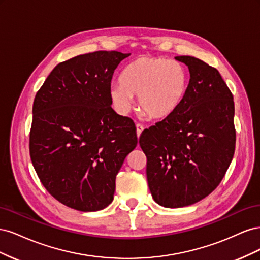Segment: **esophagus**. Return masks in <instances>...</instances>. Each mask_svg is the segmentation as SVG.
<instances>
[{"mask_svg": "<svg viewBox=\"0 0 260 260\" xmlns=\"http://www.w3.org/2000/svg\"><path fill=\"white\" fill-rule=\"evenodd\" d=\"M136 128H137V136H138V138H140L141 133H142V131L144 130L143 124H141V123H137V124H136Z\"/></svg>", "mask_w": 260, "mask_h": 260, "instance_id": "34e87169", "label": "esophagus"}]
</instances>
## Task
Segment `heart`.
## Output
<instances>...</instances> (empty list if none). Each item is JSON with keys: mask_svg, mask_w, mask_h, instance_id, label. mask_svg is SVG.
Returning a JSON list of instances; mask_svg holds the SVG:
<instances>
[{"mask_svg": "<svg viewBox=\"0 0 260 260\" xmlns=\"http://www.w3.org/2000/svg\"><path fill=\"white\" fill-rule=\"evenodd\" d=\"M188 84L185 68L179 61L162 57L141 56L127 66L121 83L109 88L114 107L125 114L132 106L133 96L145 115L155 119L170 116L182 103Z\"/></svg>", "mask_w": 260, "mask_h": 260, "instance_id": "b5f03b06", "label": "heart"}]
</instances>
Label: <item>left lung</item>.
I'll list each match as a JSON object with an SVG mask.
<instances>
[{
  "instance_id": "obj_1",
  "label": "left lung",
  "mask_w": 260,
  "mask_h": 260,
  "mask_svg": "<svg viewBox=\"0 0 260 260\" xmlns=\"http://www.w3.org/2000/svg\"><path fill=\"white\" fill-rule=\"evenodd\" d=\"M190 70L182 103L145 129L139 143L154 201L179 208L205 199L221 182L235 149L233 95L214 67L177 56Z\"/></svg>"
}]
</instances>
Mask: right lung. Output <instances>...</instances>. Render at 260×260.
Returning <instances> with one entry per match:
<instances>
[{
	"label": "right lung",
	"mask_w": 260,
	"mask_h": 260,
	"mask_svg": "<svg viewBox=\"0 0 260 260\" xmlns=\"http://www.w3.org/2000/svg\"><path fill=\"white\" fill-rule=\"evenodd\" d=\"M129 55L96 51L59 62L36 94L31 161L46 191L67 207H107L138 144L135 122L116 114L109 98L114 72Z\"/></svg>",
	"instance_id": "right-lung-1"
}]
</instances>
